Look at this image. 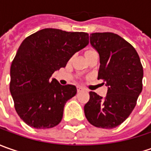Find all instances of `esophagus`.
Instances as JSON below:
<instances>
[{
    "instance_id": "esophagus-1",
    "label": "esophagus",
    "mask_w": 151,
    "mask_h": 151,
    "mask_svg": "<svg viewBox=\"0 0 151 151\" xmlns=\"http://www.w3.org/2000/svg\"><path fill=\"white\" fill-rule=\"evenodd\" d=\"M85 89H83L82 87H77V92L80 93V92H81V91H84Z\"/></svg>"
}]
</instances>
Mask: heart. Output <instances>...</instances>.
<instances>
[{
    "label": "heart",
    "mask_w": 151,
    "mask_h": 151,
    "mask_svg": "<svg viewBox=\"0 0 151 151\" xmlns=\"http://www.w3.org/2000/svg\"><path fill=\"white\" fill-rule=\"evenodd\" d=\"M94 54H96V50H92V49H89V50H86V52H85V56H86V57H89V56L94 55Z\"/></svg>",
    "instance_id": "obj_1"
}]
</instances>
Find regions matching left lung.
I'll return each instance as SVG.
<instances>
[{
    "label": "left lung",
    "mask_w": 151,
    "mask_h": 151,
    "mask_svg": "<svg viewBox=\"0 0 151 151\" xmlns=\"http://www.w3.org/2000/svg\"><path fill=\"white\" fill-rule=\"evenodd\" d=\"M90 43L100 56L97 79L108 88L105 97L89 92L85 115L95 127L113 129L124 122L136 105L142 91L143 66L135 49L118 34L91 33Z\"/></svg>",
    "instance_id": "obj_1"
}]
</instances>
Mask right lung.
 I'll use <instances>...</instances> for the list:
<instances>
[{
  "instance_id": "1",
  "label": "right lung",
  "mask_w": 151,
  "mask_h": 151,
  "mask_svg": "<svg viewBox=\"0 0 151 151\" xmlns=\"http://www.w3.org/2000/svg\"><path fill=\"white\" fill-rule=\"evenodd\" d=\"M89 43V34L44 28L26 38L12 60L10 91L18 116L35 129L60 123L66 101L76 94L73 85L52 78L77 51Z\"/></svg>"
}]
</instances>
